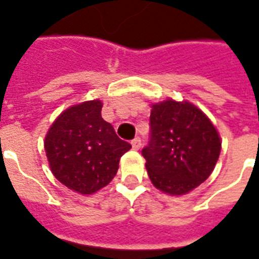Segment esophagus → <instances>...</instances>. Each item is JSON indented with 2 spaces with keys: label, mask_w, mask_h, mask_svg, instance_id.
Listing matches in <instances>:
<instances>
[{
  "label": "esophagus",
  "mask_w": 259,
  "mask_h": 259,
  "mask_svg": "<svg viewBox=\"0 0 259 259\" xmlns=\"http://www.w3.org/2000/svg\"><path fill=\"white\" fill-rule=\"evenodd\" d=\"M131 145H132V149H135V150L141 149V146H142L141 138H135V139L131 142Z\"/></svg>",
  "instance_id": "34e87169"
}]
</instances>
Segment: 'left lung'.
<instances>
[{
    "label": "left lung",
    "mask_w": 259,
    "mask_h": 259,
    "mask_svg": "<svg viewBox=\"0 0 259 259\" xmlns=\"http://www.w3.org/2000/svg\"><path fill=\"white\" fill-rule=\"evenodd\" d=\"M151 139L142 150L151 183L169 195H184L209 178L221 138L201 109L172 98L151 104Z\"/></svg>",
    "instance_id": "obj_1"
}]
</instances>
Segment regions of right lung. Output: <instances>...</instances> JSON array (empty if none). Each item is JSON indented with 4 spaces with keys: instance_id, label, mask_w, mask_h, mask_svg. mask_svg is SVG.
Here are the masks:
<instances>
[{
    "instance_id": "obj_1",
    "label": "right lung",
    "mask_w": 259,
    "mask_h": 259,
    "mask_svg": "<svg viewBox=\"0 0 259 259\" xmlns=\"http://www.w3.org/2000/svg\"><path fill=\"white\" fill-rule=\"evenodd\" d=\"M100 100L72 105L45 137V151L54 178L81 195H91L112 182L118 161L131 149L101 116Z\"/></svg>"
}]
</instances>
